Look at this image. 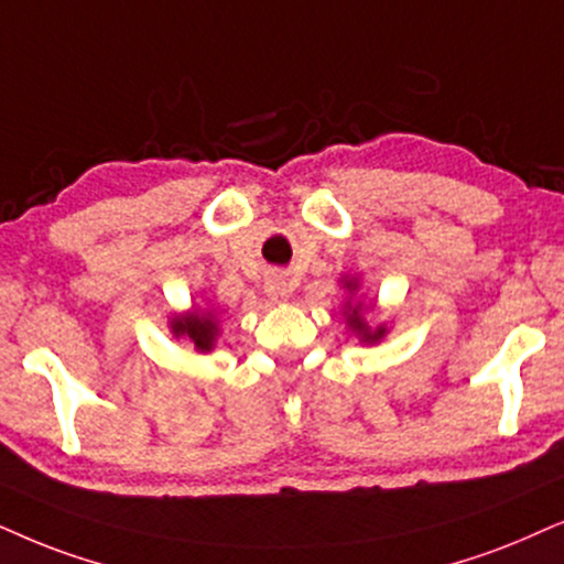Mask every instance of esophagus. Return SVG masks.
Returning a JSON list of instances; mask_svg holds the SVG:
<instances>
[{
	"instance_id": "obj_1",
	"label": "esophagus",
	"mask_w": 564,
	"mask_h": 564,
	"mask_svg": "<svg viewBox=\"0 0 564 564\" xmlns=\"http://www.w3.org/2000/svg\"><path fill=\"white\" fill-rule=\"evenodd\" d=\"M265 291H268V296L273 299V302H283V299L289 296V286H286V278L283 275H268V281H265Z\"/></svg>"
}]
</instances>
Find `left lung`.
Returning a JSON list of instances; mask_svg holds the SVG:
<instances>
[{"label":"left lung","instance_id":"left-lung-1","mask_svg":"<svg viewBox=\"0 0 564 564\" xmlns=\"http://www.w3.org/2000/svg\"><path fill=\"white\" fill-rule=\"evenodd\" d=\"M348 289H354V283H348ZM348 325H351V330H356L361 335V340H367V344H375V340H380L384 335V327H377V330H369L365 325V319L359 317V310H354L351 315H348Z\"/></svg>","mask_w":564,"mask_h":564}]
</instances>
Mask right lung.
<instances>
[{"label":"right lung","instance_id":"1","mask_svg":"<svg viewBox=\"0 0 564 564\" xmlns=\"http://www.w3.org/2000/svg\"><path fill=\"white\" fill-rule=\"evenodd\" d=\"M171 327H174V335H182V338L192 340L197 351H210L213 340H216V335H218L216 319H213L210 315H197V312H192V315H184V317H176Z\"/></svg>","mask_w":564,"mask_h":564}]
</instances>
